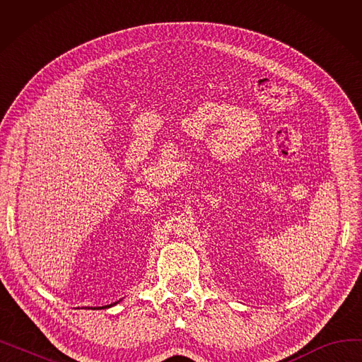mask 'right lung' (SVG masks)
I'll use <instances>...</instances> for the list:
<instances>
[{
  "mask_svg": "<svg viewBox=\"0 0 362 362\" xmlns=\"http://www.w3.org/2000/svg\"><path fill=\"white\" fill-rule=\"evenodd\" d=\"M117 302H119V300H117ZM117 302H114V303H111V305H116V303H117ZM111 305H105V307H95V308H92V307H90V308H92V310H101V308H107V307H111Z\"/></svg>",
  "mask_w": 362,
  "mask_h": 362,
  "instance_id": "1",
  "label": "right lung"
}]
</instances>
